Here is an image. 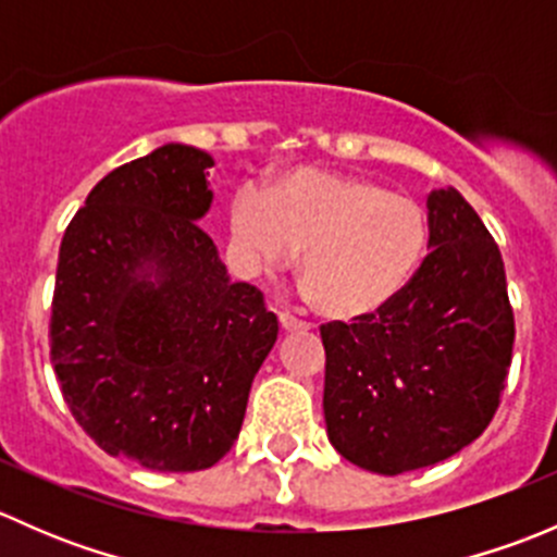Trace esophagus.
I'll return each mask as SVG.
<instances>
[{
	"mask_svg": "<svg viewBox=\"0 0 557 557\" xmlns=\"http://www.w3.org/2000/svg\"><path fill=\"white\" fill-rule=\"evenodd\" d=\"M280 325H283L285 334H294V331H305L307 329L305 320H299L296 314H288V312H280Z\"/></svg>",
	"mask_w": 557,
	"mask_h": 557,
	"instance_id": "obj_1",
	"label": "esophagus"
}]
</instances>
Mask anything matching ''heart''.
Returning a JSON list of instances; mask_svg holds the SVG:
<instances>
[{
  "mask_svg": "<svg viewBox=\"0 0 557 557\" xmlns=\"http://www.w3.org/2000/svg\"><path fill=\"white\" fill-rule=\"evenodd\" d=\"M228 232L261 269L299 256V280L329 320L358 323L385 312L412 285L429 252V215L412 196L361 174L296 170L267 199L234 196Z\"/></svg>",
  "mask_w": 557,
  "mask_h": 557,
  "instance_id": "1",
  "label": "heart"
}]
</instances>
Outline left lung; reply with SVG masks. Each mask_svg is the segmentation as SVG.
<instances>
[{
	"instance_id": "1",
	"label": "left lung",
	"mask_w": 557,
	"mask_h": 557,
	"mask_svg": "<svg viewBox=\"0 0 557 557\" xmlns=\"http://www.w3.org/2000/svg\"><path fill=\"white\" fill-rule=\"evenodd\" d=\"M429 256L412 285L358 323L320 329L334 450L396 476L453 458L493 420L515 318L498 245L455 188L431 190Z\"/></svg>"
}]
</instances>
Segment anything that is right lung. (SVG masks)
Segmentation results:
<instances>
[{
    "label": "right lung",
    "mask_w": 557,
    "mask_h": 557,
    "mask_svg": "<svg viewBox=\"0 0 557 557\" xmlns=\"http://www.w3.org/2000/svg\"><path fill=\"white\" fill-rule=\"evenodd\" d=\"M210 153L166 143L94 185L55 269L50 361L77 423L153 471L215 466L277 342L261 290L199 228Z\"/></svg>",
    "instance_id": "right-lung-1"
}]
</instances>
